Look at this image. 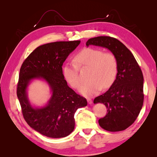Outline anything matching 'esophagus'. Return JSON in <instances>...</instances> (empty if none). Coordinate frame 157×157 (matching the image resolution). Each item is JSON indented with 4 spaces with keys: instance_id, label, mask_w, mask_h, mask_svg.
I'll return each instance as SVG.
<instances>
[{
    "instance_id": "obj_1",
    "label": "esophagus",
    "mask_w": 157,
    "mask_h": 157,
    "mask_svg": "<svg viewBox=\"0 0 157 157\" xmlns=\"http://www.w3.org/2000/svg\"><path fill=\"white\" fill-rule=\"evenodd\" d=\"M87 101H88V104H90V105H92V100L90 98L87 99Z\"/></svg>"
}]
</instances>
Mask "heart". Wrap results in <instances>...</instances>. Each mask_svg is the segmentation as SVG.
Wrapping results in <instances>:
<instances>
[{
    "instance_id": "1",
    "label": "heart",
    "mask_w": 157,
    "mask_h": 157,
    "mask_svg": "<svg viewBox=\"0 0 157 157\" xmlns=\"http://www.w3.org/2000/svg\"><path fill=\"white\" fill-rule=\"evenodd\" d=\"M74 62L67 63L63 68L65 79L71 86H79L80 79L78 67H90L88 81L83 82L79 92L83 96L91 97L97 95L102 87H110L117 75L118 62L115 55L96 48H86L78 52L74 58Z\"/></svg>"
}]
</instances>
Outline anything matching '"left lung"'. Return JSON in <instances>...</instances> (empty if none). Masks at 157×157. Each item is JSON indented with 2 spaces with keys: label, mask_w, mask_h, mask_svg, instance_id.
Segmentation results:
<instances>
[{
  "label": "left lung",
  "mask_w": 157,
  "mask_h": 157,
  "mask_svg": "<svg viewBox=\"0 0 157 157\" xmlns=\"http://www.w3.org/2000/svg\"><path fill=\"white\" fill-rule=\"evenodd\" d=\"M89 45L107 48L118 62L115 80L105 93L94 100V103H103L107 109V113L99 120V124L109 132L124 130L134 122L143 106V73L132 52L117 39L94 37L86 42V46Z\"/></svg>",
  "instance_id": "8db88e82"
}]
</instances>
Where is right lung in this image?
Instances as JSON below:
<instances>
[{"label":"right lung","instance_id":"add662e5","mask_svg":"<svg viewBox=\"0 0 157 157\" xmlns=\"http://www.w3.org/2000/svg\"><path fill=\"white\" fill-rule=\"evenodd\" d=\"M80 43V40L60 41L41 45L21 67L17 96L23 118L33 129L46 137L69 135L75 128L76 111L87 105L86 98L69 87L62 70L64 61ZM34 79L45 80L51 90V98L44 107H33L28 98L26 89Z\"/></svg>","mask_w":157,"mask_h":157}]
</instances>
